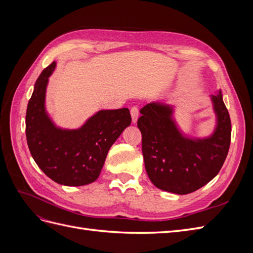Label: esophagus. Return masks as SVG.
Instances as JSON below:
<instances>
[{
    "label": "esophagus",
    "instance_id": "esophagus-1",
    "mask_svg": "<svg viewBox=\"0 0 253 253\" xmlns=\"http://www.w3.org/2000/svg\"><path fill=\"white\" fill-rule=\"evenodd\" d=\"M129 112H131V116H132V121L134 122V124H136L137 122V119H138V116H139V110H138V106H132L131 110H129Z\"/></svg>",
    "mask_w": 253,
    "mask_h": 253
}]
</instances>
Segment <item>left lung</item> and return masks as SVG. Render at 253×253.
Instances as JSON below:
<instances>
[{
	"label": "left lung",
	"mask_w": 253,
	"mask_h": 253,
	"mask_svg": "<svg viewBox=\"0 0 253 253\" xmlns=\"http://www.w3.org/2000/svg\"><path fill=\"white\" fill-rule=\"evenodd\" d=\"M217 126L204 139L183 136L163 103H149L137 121L142 136L145 170L153 185L175 194H188L207 185L223 167L231 141V120L220 90L212 96Z\"/></svg>",
	"instance_id": "obj_1"
}]
</instances>
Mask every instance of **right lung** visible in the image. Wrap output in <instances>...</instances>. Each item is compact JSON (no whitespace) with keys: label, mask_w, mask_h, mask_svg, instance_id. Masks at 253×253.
<instances>
[{"label":"right lung","mask_w":253,"mask_h":253,"mask_svg":"<svg viewBox=\"0 0 253 253\" xmlns=\"http://www.w3.org/2000/svg\"><path fill=\"white\" fill-rule=\"evenodd\" d=\"M52 62L35 83L26 110V139L34 160L50 179L78 187L95 181L112 144L131 125L126 108L99 111L78 129H62L52 124L45 111V91Z\"/></svg>","instance_id":"add662e5"}]
</instances>
